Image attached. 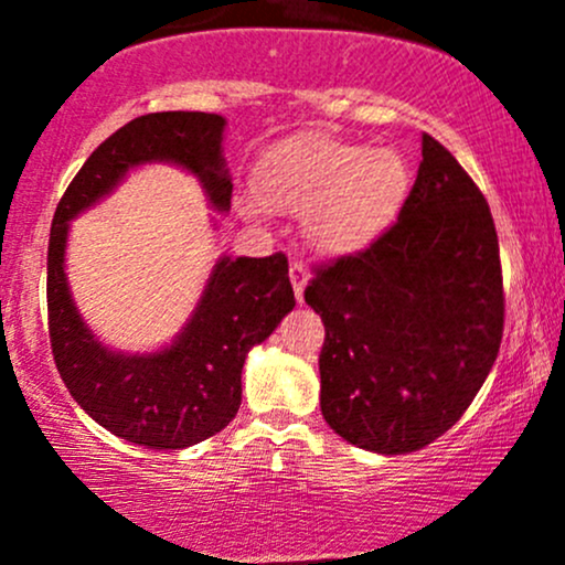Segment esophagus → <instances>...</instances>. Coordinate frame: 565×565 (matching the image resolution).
<instances>
[{
	"instance_id": "esophagus-1",
	"label": "esophagus",
	"mask_w": 565,
	"mask_h": 565,
	"mask_svg": "<svg viewBox=\"0 0 565 565\" xmlns=\"http://www.w3.org/2000/svg\"><path fill=\"white\" fill-rule=\"evenodd\" d=\"M289 278H291V289H295V297L302 302L305 284H308V268H305L302 263H291L289 265Z\"/></svg>"
}]
</instances>
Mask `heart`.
Wrapping results in <instances>:
<instances>
[{"label": "heart", "mask_w": 565, "mask_h": 565, "mask_svg": "<svg viewBox=\"0 0 565 565\" xmlns=\"http://www.w3.org/2000/svg\"><path fill=\"white\" fill-rule=\"evenodd\" d=\"M260 196L284 212H305V236L327 255L364 249L393 223L408 196L412 172L395 151L297 138L260 161ZM246 206L255 210V201Z\"/></svg>", "instance_id": "obj_1"}]
</instances>
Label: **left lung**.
Listing matches in <instances>:
<instances>
[{"mask_svg":"<svg viewBox=\"0 0 565 565\" xmlns=\"http://www.w3.org/2000/svg\"><path fill=\"white\" fill-rule=\"evenodd\" d=\"M321 414L359 449L408 454L468 412L504 329L494 217L459 161L423 135L398 220L366 249L313 270Z\"/></svg>","mask_w":565,"mask_h":565,"instance_id":"1","label":"left lung"}]
</instances>
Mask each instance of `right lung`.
<instances>
[{
  "label": "right lung",
  "mask_w": 565,
  "mask_h": 565,
  "mask_svg": "<svg viewBox=\"0 0 565 565\" xmlns=\"http://www.w3.org/2000/svg\"><path fill=\"white\" fill-rule=\"evenodd\" d=\"M223 129L225 119L217 114L138 116L89 153L57 201L50 228L47 321L57 372L97 425L148 449H185L236 417L246 353L295 308L289 263L281 252L220 257L178 340L157 353L127 355L100 345L71 300L68 223L148 161L193 172L210 204L228 212L233 183L223 159Z\"/></svg>",
  "instance_id": "right-lung-1"
}]
</instances>
